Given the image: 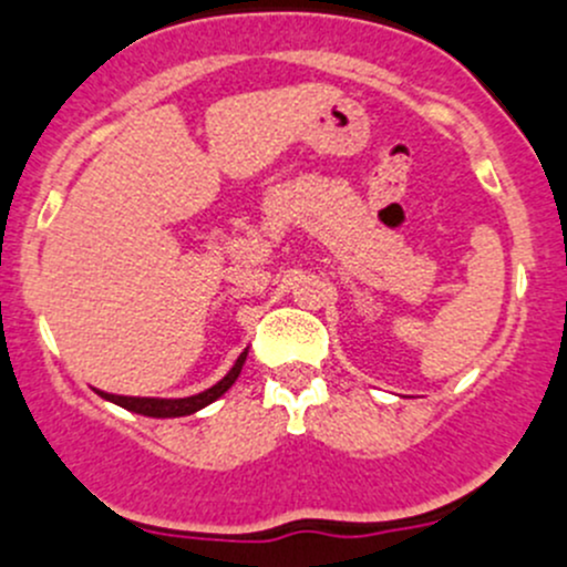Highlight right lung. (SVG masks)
<instances>
[{
    "instance_id": "add662e5",
    "label": "right lung",
    "mask_w": 567,
    "mask_h": 567,
    "mask_svg": "<svg viewBox=\"0 0 567 567\" xmlns=\"http://www.w3.org/2000/svg\"><path fill=\"white\" fill-rule=\"evenodd\" d=\"M247 353H249V348L241 353V357L236 359V364L227 370L225 379L216 381L210 390L188 394V398H131V394H109V392H101V390H95V392H99L104 400H109V403L123 405V409L134 411V414H142V416H156V420H169V416H188V414H194V411L210 405L214 400H219L221 394H225L233 384H236V379L241 375L244 362H247Z\"/></svg>"
}]
</instances>
